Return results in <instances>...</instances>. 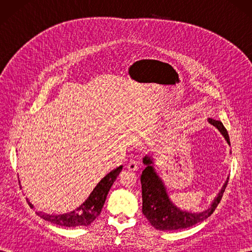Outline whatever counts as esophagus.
Returning a JSON list of instances; mask_svg holds the SVG:
<instances>
[{"mask_svg":"<svg viewBox=\"0 0 252 252\" xmlns=\"http://www.w3.org/2000/svg\"><path fill=\"white\" fill-rule=\"evenodd\" d=\"M126 168L129 169L130 171H137L138 169H140V163L135 161V160H131V161L127 163Z\"/></svg>","mask_w":252,"mask_h":252,"instance_id":"34e87169","label":"esophagus"}]
</instances>
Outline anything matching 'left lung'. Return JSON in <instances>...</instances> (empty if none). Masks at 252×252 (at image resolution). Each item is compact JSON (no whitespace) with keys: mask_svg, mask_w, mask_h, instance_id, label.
<instances>
[{"mask_svg":"<svg viewBox=\"0 0 252 252\" xmlns=\"http://www.w3.org/2000/svg\"><path fill=\"white\" fill-rule=\"evenodd\" d=\"M208 121L221 132V134L225 138L228 145H231L228 133L224 127L223 123L221 121L211 119V118H209ZM143 163L145 164V169H144L141 175L143 198L142 211L149 223L155 228L160 229V231H176V229L189 228L197 223L206 220L212 215L219 203H220L223 192L227 185L226 181L222 189L216 197V199L212 201L211 206L206 210L199 213L183 211L170 200L167 189H165L162 180L159 178V175L155 171L153 158L145 156L143 158Z\"/></svg>","mask_w":252,"mask_h":252,"instance_id":"obj_1","label":"left lung"}]
</instances>
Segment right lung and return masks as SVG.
<instances>
[{"mask_svg":"<svg viewBox=\"0 0 252 252\" xmlns=\"http://www.w3.org/2000/svg\"><path fill=\"white\" fill-rule=\"evenodd\" d=\"M122 170V165L117 169L112 170L111 172L107 174L105 178L99 181V183L96 185L93 191L91 192L88 199L85 200L81 206L78 207L76 210L70 211L63 215H47L44 212H37L36 215L40 216L43 220L49 221L56 225L65 226V227H76V226H88L97 218L106 200V197L108 195L110 187L114 184L117 176L119 175ZM28 205L33 208V205L27 199Z\"/></svg>","mask_w":252,"mask_h":252,"instance_id":"1","label":"right lung"}]
</instances>
